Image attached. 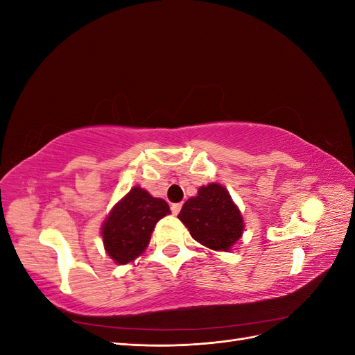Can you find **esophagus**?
Listing matches in <instances>:
<instances>
[{
	"mask_svg": "<svg viewBox=\"0 0 355 355\" xmlns=\"http://www.w3.org/2000/svg\"><path fill=\"white\" fill-rule=\"evenodd\" d=\"M180 209H182V204H180V202H176V204H171V213H173V214H179Z\"/></svg>",
	"mask_w": 355,
	"mask_h": 355,
	"instance_id": "esophagus-1",
	"label": "esophagus"
}]
</instances>
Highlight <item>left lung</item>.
<instances>
[{
    "instance_id": "left-lung-1",
    "label": "left lung",
    "mask_w": 355,
    "mask_h": 355,
    "mask_svg": "<svg viewBox=\"0 0 355 355\" xmlns=\"http://www.w3.org/2000/svg\"><path fill=\"white\" fill-rule=\"evenodd\" d=\"M191 237L214 252H230L243 237L244 219L228 189L216 182L200 187L178 214Z\"/></svg>"
}]
</instances>
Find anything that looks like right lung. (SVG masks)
<instances>
[{"mask_svg":"<svg viewBox=\"0 0 355 355\" xmlns=\"http://www.w3.org/2000/svg\"><path fill=\"white\" fill-rule=\"evenodd\" d=\"M170 214L168 204L141 187H133L103 220L101 234L105 252L118 265L133 262L151 241L159 219Z\"/></svg>","mask_w":355,"mask_h":355,"instance_id":"right-lung-1","label":"right lung"}]
</instances>
